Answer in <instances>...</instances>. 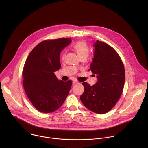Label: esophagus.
Instances as JSON below:
<instances>
[{
  "instance_id": "obj_1",
  "label": "esophagus",
  "mask_w": 148,
  "mask_h": 148,
  "mask_svg": "<svg viewBox=\"0 0 148 148\" xmlns=\"http://www.w3.org/2000/svg\"><path fill=\"white\" fill-rule=\"evenodd\" d=\"M73 84H77V83H79V82H78L77 80L74 79V80H73Z\"/></svg>"
}]
</instances>
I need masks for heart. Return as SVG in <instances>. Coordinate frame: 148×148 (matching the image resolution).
I'll list each match as a JSON object with an SVG mask.
<instances>
[{
	"mask_svg": "<svg viewBox=\"0 0 148 148\" xmlns=\"http://www.w3.org/2000/svg\"><path fill=\"white\" fill-rule=\"evenodd\" d=\"M74 48L80 58L83 57L87 58L89 53V48L88 47V45L86 44V42H85L84 41H79L76 42L74 45ZM65 56V53H63L62 56V58L63 59Z\"/></svg>",
	"mask_w": 148,
	"mask_h": 148,
	"instance_id": "1",
	"label": "heart"
}]
</instances>
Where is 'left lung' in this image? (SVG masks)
<instances>
[{
	"label": "left lung",
	"instance_id": "left-lung-1",
	"mask_svg": "<svg viewBox=\"0 0 148 148\" xmlns=\"http://www.w3.org/2000/svg\"><path fill=\"white\" fill-rule=\"evenodd\" d=\"M94 58L89 71L97 75L96 84L83 83L84 92L80 96L84 106L90 110L104 114L116 104L122 94L125 79L124 66L118 53L109 45L97 40Z\"/></svg>",
	"mask_w": 148,
	"mask_h": 148
}]
</instances>
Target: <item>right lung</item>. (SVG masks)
I'll use <instances>...</instances> for the list:
<instances>
[{"instance_id": "add662e5", "label": "right lung", "mask_w": 148, "mask_h": 148, "mask_svg": "<svg viewBox=\"0 0 148 148\" xmlns=\"http://www.w3.org/2000/svg\"><path fill=\"white\" fill-rule=\"evenodd\" d=\"M70 38L46 40L38 44L29 54L22 72L27 96L39 111L49 113L58 109L65 101L72 81L59 80L54 72L61 67L60 53Z\"/></svg>"}]
</instances>
